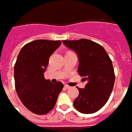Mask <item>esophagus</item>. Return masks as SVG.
<instances>
[{"label":"esophagus","mask_w":132,"mask_h":132,"mask_svg":"<svg viewBox=\"0 0 132 132\" xmlns=\"http://www.w3.org/2000/svg\"><path fill=\"white\" fill-rule=\"evenodd\" d=\"M64 88H66V89H70V87L68 86V85H64Z\"/></svg>","instance_id":"34e87169"}]
</instances>
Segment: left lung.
Instances as JSON below:
<instances>
[{
	"label": "left lung",
	"mask_w": 132,
	"mask_h": 132,
	"mask_svg": "<svg viewBox=\"0 0 132 132\" xmlns=\"http://www.w3.org/2000/svg\"><path fill=\"white\" fill-rule=\"evenodd\" d=\"M62 42L77 54L79 75L87 81L85 88L77 87L79 94L74 101V106L83 114L97 112L109 100L114 86L112 61L103 47L94 41L82 38Z\"/></svg>",
	"instance_id": "8db88e82"
}]
</instances>
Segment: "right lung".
<instances>
[{
  "instance_id": "add662e5",
  "label": "right lung",
  "mask_w": 132,
  "mask_h": 132,
  "mask_svg": "<svg viewBox=\"0 0 132 132\" xmlns=\"http://www.w3.org/2000/svg\"><path fill=\"white\" fill-rule=\"evenodd\" d=\"M60 40H36L21 48L14 66V79L18 97L29 111L45 114L55 106L64 85L55 84L44 77L52 53Z\"/></svg>"
}]
</instances>
